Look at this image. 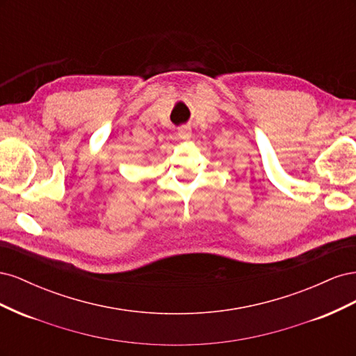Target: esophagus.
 Returning <instances> with one entry per match:
<instances>
[{"label": "esophagus", "instance_id": "obj_1", "mask_svg": "<svg viewBox=\"0 0 356 356\" xmlns=\"http://www.w3.org/2000/svg\"><path fill=\"white\" fill-rule=\"evenodd\" d=\"M178 136H179V139H184V141H187V139H190V136H191V129H190V126H181V127L178 129Z\"/></svg>", "mask_w": 356, "mask_h": 356}]
</instances>
